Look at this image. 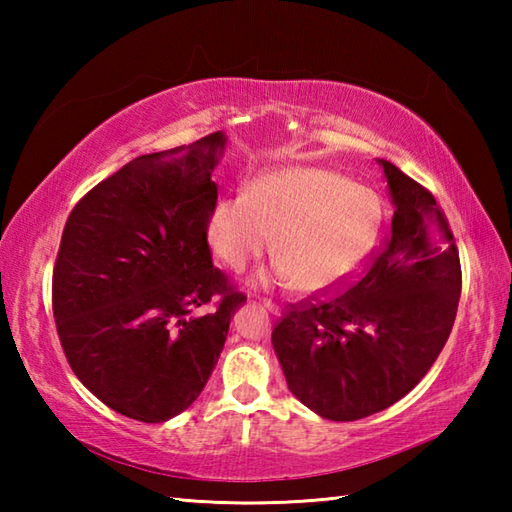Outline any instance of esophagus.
Segmentation results:
<instances>
[{"label":"esophagus","mask_w":512,"mask_h":512,"mask_svg":"<svg viewBox=\"0 0 512 512\" xmlns=\"http://www.w3.org/2000/svg\"><path fill=\"white\" fill-rule=\"evenodd\" d=\"M262 303H264V308H266V310H270V312H273V314H279V306H277L275 301H270V299H262Z\"/></svg>","instance_id":"esophagus-1"}]
</instances>
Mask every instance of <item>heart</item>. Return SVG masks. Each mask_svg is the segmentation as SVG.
<instances>
[{
  "label": "heart",
  "mask_w": 512,
  "mask_h": 512,
  "mask_svg": "<svg viewBox=\"0 0 512 512\" xmlns=\"http://www.w3.org/2000/svg\"><path fill=\"white\" fill-rule=\"evenodd\" d=\"M383 231V204L330 169L290 167L264 173L246 195L217 202L206 222L215 255L233 270L264 257L275 239L273 279L303 295L350 277Z\"/></svg>",
  "instance_id": "1"
}]
</instances>
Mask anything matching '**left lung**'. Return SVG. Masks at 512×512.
I'll use <instances>...</instances> for the list:
<instances>
[{"label":"left lung","instance_id":"left-lung-1","mask_svg":"<svg viewBox=\"0 0 512 512\" xmlns=\"http://www.w3.org/2000/svg\"><path fill=\"white\" fill-rule=\"evenodd\" d=\"M394 220L345 288L288 303L273 347L288 389L319 416L350 422L394 405L420 383L447 343L462 290L447 215L389 160Z\"/></svg>","mask_w":512,"mask_h":512}]
</instances>
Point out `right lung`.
<instances>
[{
    "label": "right lung",
    "instance_id": "1",
    "mask_svg": "<svg viewBox=\"0 0 512 512\" xmlns=\"http://www.w3.org/2000/svg\"><path fill=\"white\" fill-rule=\"evenodd\" d=\"M213 132L138 156L74 204L52 270V312L76 378L107 407L165 422L200 396L244 292L213 266L206 222ZM211 305L214 310L195 315Z\"/></svg>",
    "mask_w": 512,
    "mask_h": 512
}]
</instances>
